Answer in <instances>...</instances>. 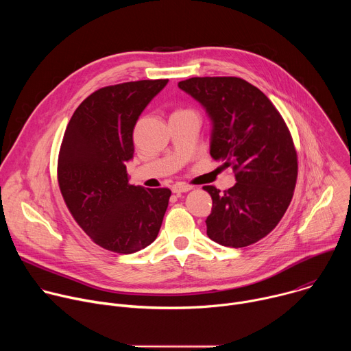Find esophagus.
Here are the masks:
<instances>
[{"instance_id": "1", "label": "esophagus", "mask_w": 351, "mask_h": 351, "mask_svg": "<svg viewBox=\"0 0 351 351\" xmlns=\"http://www.w3.org/2000/svg\"><path fill=\"white\" fill-rule=\"evenodd\" d=\"M193 187L191 186H189V184H186V183H176V184H173L172 186V191L173 193H187V191H190Z\"/></svg>"}]
</instances>
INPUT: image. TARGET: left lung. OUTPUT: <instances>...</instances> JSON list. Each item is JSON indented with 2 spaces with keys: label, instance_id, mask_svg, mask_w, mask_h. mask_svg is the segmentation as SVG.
Returning a JSON list of instances; mask_svg holds the SVG:
<instances>
[{
  "label": "left lung",
  "instance_id": "left-lung-1",
  "mask_svg": "<svg viewBox=\"0 0 351 351\" xmlns=\"http://www.w3.org/2000/svg\"><path fill=\"white\" fill-rule=\"evenodd\" d=\"M178 86L206 110L210 154L236 176L225 191L203 187L213 198L208 237L234 248L261 240L285 215L297 180V154L283 118L260 88L240 77H191Z\"/></svg>",
  "mask_w": 351,
  "mask_h": 351
}]
</instances>
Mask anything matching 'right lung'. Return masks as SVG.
<instances>
[{"label":"right lung","mask_w":351,"mask_h":351,"mask_svg":"<svg viewBox=\"0 0 351 351\" xmlns=\"http://www.w3.org/2000/svg\"><path fill=\"white\" fill-rule=\"evenodd\" d=\"M168 79L103 87L73 112L60 149L58 183L72 217L110 252L132 254L152 244L168 208L169 189L129 184L133 129Z\"/></svg>","instance_id":"1"}]
</instances>
